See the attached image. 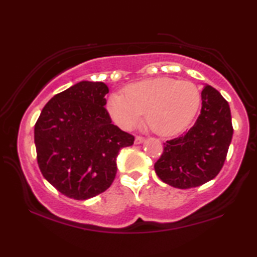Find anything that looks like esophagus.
<instances>
[{"mask_svg":"<svg viewBox=\"0 0 257 257\" xmlns=\"http://www.w3.org/2000/svg\"><path fill=\"white\" fill-rule=\"evenodd\" d=\"M144 142H145V139L141 137V136H137L136 138H135V144H136V145L142 144V143H144Z\"/></svg>","mask_w":257,"mask_h":257,"instance_id":"esophagus-1","label":"esophagus"}]
</instances>
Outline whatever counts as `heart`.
Returning a JSON list of instances; mask_svg holds the SVG:
<instances>
[{"mask_svg": "<svg viewBox=\"0 0 257 257\" xmlns=\"http://www.w3.org/2000/svg\"><path fill=\"white\" fill-rule=\"evenodd\" d=\"M201 104V93L190 81L159 77L129 85L124 95L113 93L107 112L116 125L124 130L146 122L162 137L175 136L188 127Z\"/></svg>", "mask_w": 257, "mask_h": 257, "instance_id": "b5f03b06", "label": "heart"}]
</instances>
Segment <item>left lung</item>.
I'll return each mask as SVG.
<instances>
[{
	"label": "left lung",
	"instance_id": "obj_1",
	"mask_svg": "<svg viewBox=\"0 0 257 257\" xmlns=\"http://www.w3.org/2000/svg\"><path fill=\"white\" fill-rule=\"evenodd\" d=\"M232 134L228 102L215 88L205 85L196 122L185 135L164 143L163 154L154 164L156 175L180 189L214 179L223 167Z\"/></svg>",
	"mask_w": 257,
	"mask_h": 257
}]
</instances>
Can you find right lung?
Listing matches in <instances>:
<instances>
[{
    "mask_svg": "<svg viewBox=\"0 0 257 257\" xmlns=\"http://www.w3.org/2000/svg\"><path fill=\"white\" fill-rule=\"evenodd\" d=\"M108 87L82 80L54 95L35 124L42 175L61 194L84 201L114 180L116 158L135 138L112 123L104 107Z\"/></svg>",
    "mask_w": 257,
    "mask_h": 257,
    "instance_id": "right-lung-1",
    "label": "right lung"
}]
</instances>
